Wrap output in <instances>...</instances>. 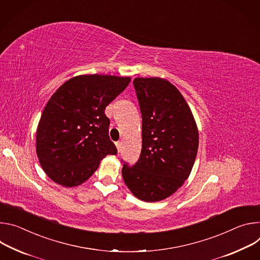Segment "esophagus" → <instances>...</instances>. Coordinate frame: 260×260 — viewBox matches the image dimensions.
Returning a JSON list of instances; mask_svg holds the SVG:
<instances>
[{
  "label": "esophagus",
  "mask_w": 260,
  "mask_h": 260,
  "mask_svg": "<svg viewBox=\"0 0 260 260\" xmlns=\"http://www.w3.org/2000/svg\"><path fill=\"white\" fill-rule=\"evenodd\" d=\"M115 146H117V149H118V151L120 152V151H121V149H122V142H121V141L115 142Z\"/></svg>",
  "instance_id": "esophagus-1"
}]
</instances>
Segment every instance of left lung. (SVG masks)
<instances>
[{
  "mask_svg": "<svg viewBox=\"0 0 260 260\" xmlns=\"http://www.w3.org/2000/svg\"><path fill=\"white\" fill-rule=\"evenodd\" d=\"M142 117L139 159L124 162L122 175L130 191L143 201H159L188 179L198 150V130L186 100L162 78H135Z\"/></svg>",
  "mask_w": 260,
  "mask_h": 260,
  "instance_id": "obj_1",
  "label": "left lung"
}]
</instances>
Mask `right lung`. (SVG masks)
<instances>
[{
    "label": "right lung",
    "mask_w": 260,
    "mask_h": 260,
    "mask_svg": "<svg viewBox=\"0 0 260 260\" xmlns=\"http://www.w3.org/2000/svg\"><path fill=\"white\" fill-rule=\"evenodd\" d=\"M130 77L79 75L63 83L47 102L38 124L37 156L56 184L74 187L88 180L106 155L118 153L109 139L105 107Z\"/></svg>",
    "instance_id": "obj_1"
}]
</instances>
